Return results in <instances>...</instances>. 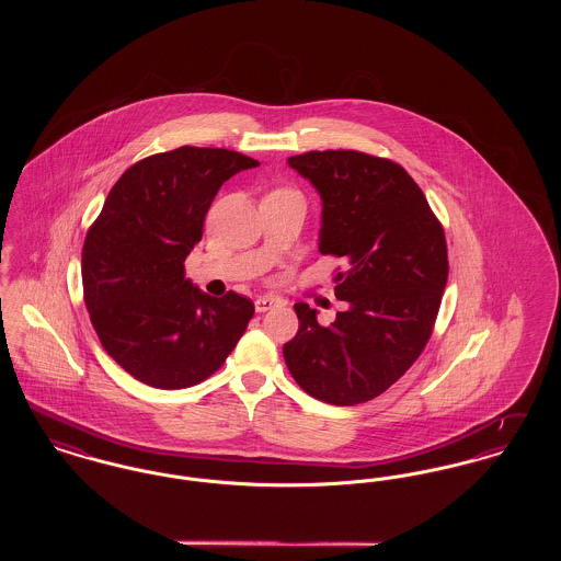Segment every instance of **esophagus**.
<instances>
[{
	"label": "esophagus",
	"mask_w": 561,
	"mask_h": 561,
	"mask_svg": "<svg viewBox=\"0 0 561 561\" xmlns=\"http://www.w3.org/2000/svg\"><path fill=\"white\" fill-rule=\"evenodd\" d=\"M277 305H279V298H275V296H259V298L254 300V307H256L259 313H265V311L277 307Z\"/></svg>",
	"instance_id": "1"
}]
</instances>
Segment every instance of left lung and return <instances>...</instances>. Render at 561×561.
<instances>
[{
  "label": "left lung",
  "mask_w": 561,
  "mask_h": 561,
  "mask_svg": "<svg viewBox=\"0 0 561 561\" xmlns=\"http://www.w3.org/2000/svg\"><path fill=\"white\" fill-rule=\"evenodd\" d=\"M320 191V252L343 259L330 325L296 302L298 332L284 345L298 387L332 405L374 400L427 347L448 282V245L425 193L400 163L353 149L288 158Z\"/></svg>",
  "instance_id": "1"
}]
</instances>
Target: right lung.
<instances>
[{
    "label": "right lung",
    "mask_w": 561,
    "mask_h": 561,
    "mask_svg": "<svg viewBox=\"0 0 561 561\" xmlns=\"http://www.w3.org/2000/svg\"><path fill=\"white\" fill-rule=\"evenodd\" d=\"M256 165L238 151L185 145L136 161L108 191L81 250L83 302L103 348L136 380L193 387L245 332L254 302L199 293L185 259L218 188Z\"/></svg>",
    "instance_id": "obj_1"
}]
</instances>
